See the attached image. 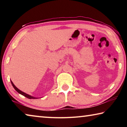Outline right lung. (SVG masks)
<instances>
[{"mask_svg":"<svg viewBox=\"0 0 127 127\" xmlns=\"http://www.w3.org/2000/svg\"><path fill=\"white\" fill-rule=\"evenodd\" d=\"M10 82H11V83H12V86H13V87H14V89L15 90H16V91L17 92H18L19 94H20L22 95L25 96L26 97H27V98H30V99H36V98H38V97H33V96H31V95H29V94H26V93H25V92H22V91H21L20 90H19V89H18V88H17V87L16 86H15V85L13 84V83L12 82V81H10Z\"/></svg>","mask_w":127,"mask_h":127,"instance_id":"1","label":"right lung"}]
</instances>
